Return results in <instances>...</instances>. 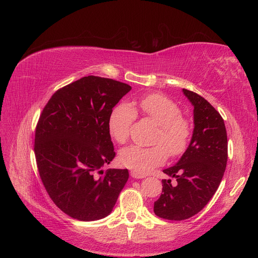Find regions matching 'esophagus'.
Listing matches in <instances>:
<instances>
[{"label":"esophagus","mask_w":258,"mask_h":258,"mask_svg":"<svg viewBox=\"0 0 258 258\" xmlns=\"http://www.w3.org/2000/svg\"><path fill=\"white\" fill-rule=\"evenodd\" d=\"M131 177L134 178V179H143V178H145L143 174H140L136 171H131Z\"/></svg>","instance_id":"1"}]
</instances>
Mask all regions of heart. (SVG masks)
I'll use <instances>...</instances> for the list:
<instances>
[{"mask_svg":"<svg viewBox=\"0 0 258 258\" xmlns=\"http://www.w3.org/2000/svg\"><path fill=\"white\" fill-rule=\"evenodd\" d=\"M137 115L152 120L158 125V132L151 147L131 145L119 153L122 166L138 173H147L160 166L167 159L184 154L191 139L190 122L182 116L181 108L169 98L160 94H151L133 103L116 105L108 117V132L119 144L125 143L130 128Z\"/></svg>","mask_w":258,"mask_h":258,"instance_id":"obj_1","label":"heart"}]
</instances>
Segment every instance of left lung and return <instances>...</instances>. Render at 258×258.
Here are the masks:
<instances>
[{"mask_svg": "<svg viewBox=\"0 0 258 258\" xmlns=\"http://www.w3.org/2000/svg\"><path fill=\"white\" fill-rule=\"evenodd\" d=\"M194 105V133L178 163L163 170L177 180H162V194L154 212L162 219L183 221L204 208L221 184L227 165L228 143L220 113L200 95L183 89Z\"/></svg>", "mask_w": 258, "mask_h": 258, "instance_id": "8db88e82", "label": "left lung"}]
</instances>
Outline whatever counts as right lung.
Masks as SVG:
<instances>
[{
  "instance_id": "obj_1",
  "label": "right lung",
  "mask_w": 258,
  "mask_h": 258,
  "mask_svg": "<svg viewBox=\"0 0 258 258\" xmlns=\"http://www.w3.org/2000/svg\"><path fill=\"white\" fill-rule=\"evenodd\" d=\"M132 90L120 81L86 76L52 95L34 139L39 177L51 200L71 218H105L128 180L127 169H107L115 157L108 132L113 107Z\"/></svg>"
}]
</instances>
